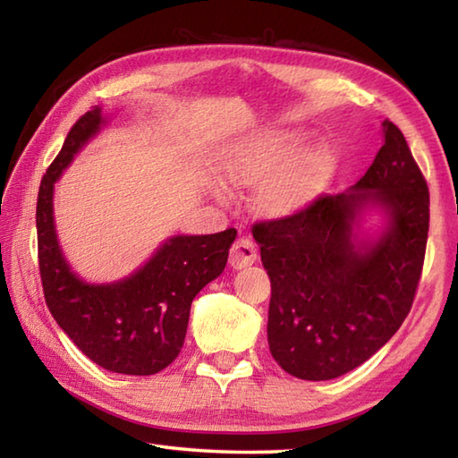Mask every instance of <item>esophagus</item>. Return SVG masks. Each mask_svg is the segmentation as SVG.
I'll return each instance as SVG.
<instances>
[{"instance_id": "34e87169", "label": "esophagus", "mask_w": 458, "mask_h": 458, "mask_svg": "<svg viewBox=\"0 0 458 458\" xmlns=\"http://www.w3.org/2000/svg\"><path fill=\"white\" fill-rule=\"evenodd\" d=\"M259 259V252H257V246L250 238L246 236H240L234 244L230 248V257L228 262L232 268H244V267H250L252 262H257Z\"/></svg>"}]
</instances>
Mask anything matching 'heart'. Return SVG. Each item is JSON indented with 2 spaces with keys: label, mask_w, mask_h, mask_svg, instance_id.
<instances>
[{
  "label": "heart",
  "mask_w": 458,
  "mask_h": 458,
  "mask_svg": "<svg viewBox=\"0 0 458 458\" xmlns=\"http://www.w3.org/2000/svg\"><path fill=\"white\" fill-rule=\"evenodd\" d=\"M303 145L305 137L299 133H270L248 139L224 159V180L236 188H248L273 176L274 180L260 190L257 204L270 216L291 214L321 190L333 167L325 147L303 151Z\"/></svg>",
  "instance_id": "1"
}]
</instances>
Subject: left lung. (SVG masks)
<instances>
[{
    "instance_id": "8db88e82",
    "label": "left lung",
    "mask_w": 458,
    "mask_h": 458,
    "mask_svg": "<svg viewBox=\"0 0 458 458\" xmlns=\"http://www.w3.org/2000/svg\"><path fill=\"white\" fill-rule=\"evenodd\" d=\"M384 145L350 191L260 220L252 236L270 276L268 347L286 374L333 379L386 345L412 309L420 283L430 198L406 137L390 119ZM368 200L386 208L388 230L358 249L351 226Z\"/></svg>"
}]
</instances>
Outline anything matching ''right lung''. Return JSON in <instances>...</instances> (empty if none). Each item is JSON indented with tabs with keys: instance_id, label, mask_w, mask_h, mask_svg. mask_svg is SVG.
I'll return each mask as SVG.
<instances>
[{
	"instance_id": "add662e5",
	"label": "right lung",
	"mask_w": 458,
	"mask_h": 458,
	"mask_svg": "<svg viewBox=\"0 0 458 458\" xmlns=\"http://www.w3.org/2000/svg\"><path fill=\"white\" fill-rule=\"evenodd\" d=\"M100 123L98 106L84 113L42 177L36 230L44 299L62 331L89 360L114 374L153 376L180 355L191 301L222 275L236 230L167 240L143 268L121 283L81 281L62 259L52 193L62 169L97 133Z\"/></svg>"
}]
</instances>
